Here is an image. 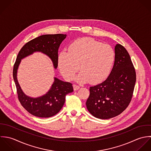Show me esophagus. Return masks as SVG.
I'll use <instances>...</instances> for the list:
<instances>
[{
    "mask_svg": "<svg viewBox=\"0 0 151 151\" xmlns=\"http://www.w3.org/2000/svg\"><path fill=\"white\" fill-rule=\"evenodd\" d=\"M73 87L74 91H77V90H78V89L80 88V86H78V85H75V84H74V85H73Z\"/></svg>",
    "mask_w": 151,
    "mask_h": 151,
    "instance_id": "obj_1",
    "label": "esophagus"
}]
</instances>
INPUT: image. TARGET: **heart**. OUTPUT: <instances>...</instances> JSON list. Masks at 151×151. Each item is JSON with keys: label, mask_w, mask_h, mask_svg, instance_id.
Segmentation results:
<instances>
[{"label": "heart", "mask_w": 151, "mask_h": 151, "mask_svg": "<svg viewBox=\"0 0 151 151\" xmlns=\"http://www.w3.org/2000/svg\"><path fill=\"white\" fill-rule=\"evenodd\" d=\"M114 60L115 52L110 45L91 38H81L70 44L68 51L60 52L58 64L66 80H72L79 67L78 82L97 84L109 75Z\"/></svg>", "instance_id": "obj_1"}]
</instances>
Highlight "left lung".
<instances>
[{"mask_svg":"<svg viewBox=\"0 0 151 151\" xmlns=\"http://www.w3.org/2000/svg\"><path fill=\"white\" fill-rule=\"evenodd\" d=\"M136 82V72L127 50L121 44L115 47L113 69L106 81L90 87L86 104L88 111L100 119L119 115L129 104Z\"/></svg>","mask_w":151,"mask_h":151,"instance_id":"8db88e82","label":"left lung"}]
</instances>
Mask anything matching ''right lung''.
<instances>
[{
  "label": "right lung",
  "mask_w": 151,
  "mask_h": 151,
  "mask_svg": "<svg viewBox=\"0 0 151 151\" xmlns=\"http://www.w3.org/2000/svg\"><path fill=\"white\" fill-rule=\"evenodd\" d=\"M66 34H46L39 36L27 42L20 50L14 64L13 76L15 82L18 99L22 106L31 114L41 118H48L57 114L63 107L66 94L73 91L72 84L55 78L51 89L45 95L31 98L22 90L17 79V70L21 60L34 52H41L52 61L54 68L58 66V49Z\"/></svg>",
  "instance_id": "add662e5"
}]
</instances>
